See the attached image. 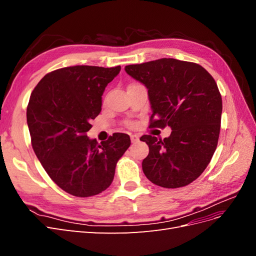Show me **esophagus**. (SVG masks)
<instances>
[{
	"instance_id": "esophagus-1",
	"label": "esophagus",
	"mask_w": 256,
	"mask_h": 256,
	"mask_svg": "<svg viewBox=\"0 0 256 256\" xmlns=\"http://www.w3.org/2000/svg\"><path fill=\"white\" fill-rule=\"evenodd\" d=\"M130 138H131V142L136 143V141H138V134H131Z\"/></svg>"
}]
</instances>
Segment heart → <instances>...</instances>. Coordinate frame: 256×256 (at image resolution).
I'll use <instances>...</instances> for the list:
<instances>
[{
  "mask_svg": "<svg viewBox=\"0 0 256 256\" xmlns=\"http://www.w3.org/2000/svg\"><path fill=\"white\" fill-rule=\"evenodd\" d=\"M132 84H134V83H132ZM130 85H131V84H130Z\"/></svg>",
  "mask_w": 256,
  "mask_h": 256,
  "instance_id": "1",
  "label": "heart"
}]
</instances>
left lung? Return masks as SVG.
I'll return each instance as SVG.
<instances>
[{"label":"left lung","instance_id":"8db88e82","mask_svg":"<svg viewBox=\"0 0 256 256\" xmlns=\"http://www.w3.org/2000/svg\"><path fill=\"white\" fill-rule=\"evenodd\" d=\"M126 72L148 90L152 114L150 128L171 127L164 140L141 136L150 152L145 176L160 187H184L204 172L216 148L222 98L214 79L192 62L160 58L128 65Z\"/></svg>","mask_w":256,"mask_h":256}]
</instances>
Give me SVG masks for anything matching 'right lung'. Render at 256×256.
I'll return each mask as SVG.
<instances>
[{
    "instance_id": "obj_1",
    "label": "right lung",
    "mask_w": 256,
    "mask_h": 256,
    "mask_svg": "<svg viewBox=\"0 0 256 256\" xmlns=\"http://www.w3.org/2000/svg\"><path fill=\"white\" fill-rule=\"evenodd\" d=\"M120 66H70L46 74L30 97L26 120L33 150L60 189L78 198L99 194L112 184L116 164L130 146L126 134L98 144L88 138L102 111L104 88Z\"/></svg>"
}]
</instances>
